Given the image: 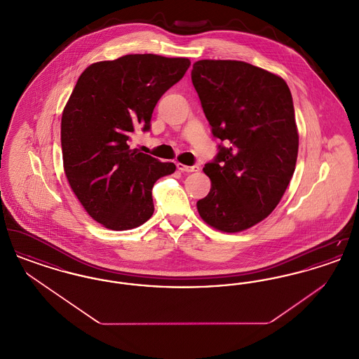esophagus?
<instances>
[{"label": "esophagus", "mask_w": 359, "mask_h": 359, "mask_svg": "<svg viewBox=\"0 0 359 359\" xmlns=\"http://www.w3.org/2000/svg\"><path fill=\"white\" fill-rule=\"evenodd\" d=\"M176 165H177V170L182 172H198L201 170L199 165H184L182 163H177Z\"/></svg>", "instance_id": "34e87169"}]
</instances>
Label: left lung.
I'll list each match as a JSON object with an SVG mask.
<instances>
[{
  "instance_id": "1",
  "label": "left lung",
  "mask_w": 359,
  "mask_h": 359,
  "mask_svg": "<svg viewBox=\"0 0 359 359\" xmlns=\"http://www.w3.org/2000/svg\"><path fill=\"white\" fill-rule=\"evenodd\" d=\"M191 79L218 145L203 168L208 195L198 201L205 223L237 233L265 219L293 176L299 135L290 87L269 71L238 60H199Z\"/></svg>"
}]
</instances>
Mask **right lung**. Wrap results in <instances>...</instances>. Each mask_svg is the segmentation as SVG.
<instances>
[{
    "mask_svg": "<svg viewBox=\"0 0 359 359\" xmlns=\"http://www.w3.org/2000/svg\"><path fill=\"white\" fill-rule=\"evenodd\" d=\"M191 62L154 53L98 62L82 72L62 116L63 165L71 189L88 215L111 230L147 222L152 188L176 170L130 149L135 130L148 132L154 106Z\"/></svg>",
    "mask_w": 359,
    "mask_h": 359,
    "instance_id": "add662e5",
    "label": "right lung"
}]
</instances>
